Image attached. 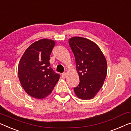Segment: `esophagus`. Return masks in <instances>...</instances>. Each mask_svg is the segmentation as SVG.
<instances>
[{
	"label": "esophagus",
	"mask_w": 131,
	"mask_h": 131,
	"mask_svg": "<svg viewBox=\"0 0 131 131\" xmlns=\"http://www.w3.org/2000/svg\"><path fill=\"white\" fill-rule=\"evenodd\" d=\"M62 77L63 78H66V73L65 72H63L62 73Z\"/></svg>",
	"instance_id": "obj_1"
}]
</instances>
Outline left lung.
<instances>
[{"label": "left lung", "mask_w": 131, "mask_h": 131, "mask_svg": "<svg viewBox=\"0 0 131 131\" xmlns=\"http://www.w3.org/2000/svg\"><path fill=\"white\" fill-rule=\"evenodd\" d=\"M74 54L80 84L73 88L82 100L95 97L102 87L107 75V62L100 48L87 38L74 37L69 40Z\"/></svg>", "instance_id": "8db88e82"}]
</instances>
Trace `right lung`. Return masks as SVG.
<instances>
[{
    "mask_svg": "<svg viewBox=\"0 0 131 131\" xmlns=\"http://www.w3.org/2000/svg\"><path fill=\"white\" fill-rule=\"evenodd\" d=\"M54 45L52 40H38L27 48L20 59L19 81L25 92L34 98L47 97L59 80L60 75L54 72L49 62Z\"/></svg>",
    "mask_w": 131,
    "mask_h": 131,
    "instance_id": "right-lung-1",
    "label": "right lung"
}]
</instances>
